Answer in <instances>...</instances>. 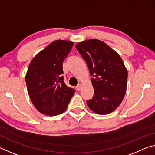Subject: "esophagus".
Wrapping results in <instances>:
<instances>
[{"label": "esophagus", "instance_id": "34e87169", "mask_svg": "<svg viewBox=\"0 0 155 155\" xmlns=\"http://www.w3.org/2000/svg\"><path fill=\"white\" fill-rule=\"evenodd\" d=\"M81 87H82V85H81V84H78L77 87H76V88H77V90H81Z\"/></svg>", "mask_w": 155, "mask_h": 155}]
</instances>
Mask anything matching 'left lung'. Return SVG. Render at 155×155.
<instances>
[{"label":"left lung","mask_w":155,"mask_h":155,"mask_svg":"<svg viewBox=\"0 0 155 155\" xmlns=\"http://www.w3.org/2000/svg\"><path fill=\"white\" fill-rule=\"evenodd\" d=\"M89 68L94 95L86 103L98 114L112 112L121 104L127 89V70L116 51L98 39L76 45Z\"/></svg>","instance_id":"8db88e82"}]
</instances>
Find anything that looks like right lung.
I'll return each instance as SVG.
<instances>
[{"label": "right lung", "mask_w": 155, "mask_h": 155, "mask_svg": "<svg viewBox=\"0 0 155 155\" xmlns=\"http://www.w3.org/2000/svg\"><path fill=\"white\" fill-rule=\"evenodd\" d=\"M74 43L56 40L41 50L29 63L25 81L30 99L38 112L56 116L67 109L75 90L63 81V62Z\"/></svg>", "instance_id": "add662e5"}]
</instances>
